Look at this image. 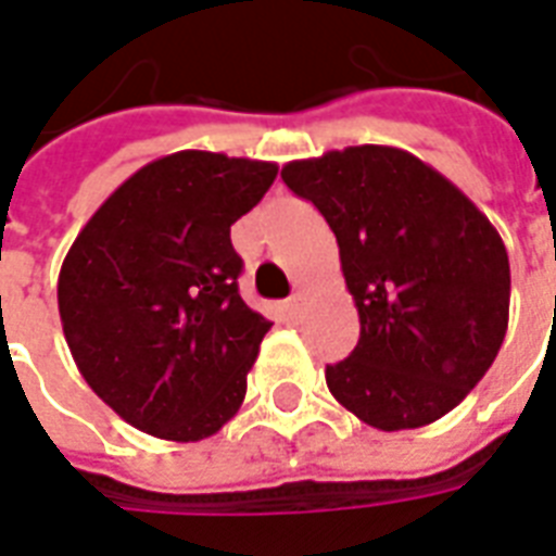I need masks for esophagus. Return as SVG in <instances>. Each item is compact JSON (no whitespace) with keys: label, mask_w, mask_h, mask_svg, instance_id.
Listing matches in <instances>:
<instances>
[{"label":"esophagus","mask_w":556,"mask_h":556,"mask_svg":"<svg viewBox=\"0 0 556 556\" xmlns=\"http://www.w3.org/2000/svg\"><path fill=\"white\" fill-rule=\"evenodd\" d=\"M301 306H303V294H301V291H298V294H291L289 303H286V313L298 315V313H301Z\"/></svg>","instance_id":"esophagus-1"}]
</instances>
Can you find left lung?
<instances>
[{
    "mask_svg": "<svg viewBox=\"0 0 556 556\" xmlns=\"http://www.w3.org/2000/svg\"><path fill=\"white\" fill-rule=\"evenodd\" d=\"M339 243L361 339L327 366L342 408L372 429L429 426L482 381L509 325V255L489 217L429 163L351 146L282 166Z\"/></svg>",
    "mask_w": 556,
    "mask_h": 556,
    "instance_id": "left-lung-1",
    "label": "left lung"
}]
</instances>
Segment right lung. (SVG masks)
Masks as SVG:
<instances>
[{
	"mask_svg": "<svg viewBox=\"0 0 556 556\" xmlns=\"http://www.w3.org/2000/svg\"><path fill=\"white\" fill-rule=\"evenodd\" d=\"M274 178L277 163L175 151L134 172L67 250V349L134 429L202 441L241 408L270 321L243 303L229 231Z\"/></svg>",
	"mask_w": 556,
	"mask_h": 556,
	"instance_id": "1",
	"label": "right lung"
}]
</instances>
